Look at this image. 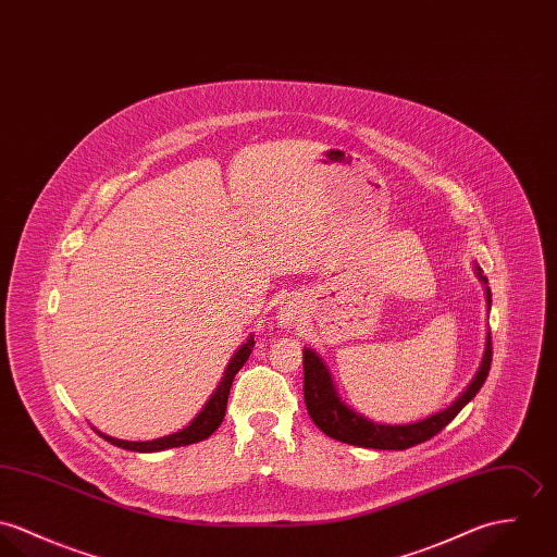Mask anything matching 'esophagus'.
Instances as JSON below:
<instances>
[{
    "mask_svg": "<svg viewBox=\"0 0 557 557\" xmlns=\"http://www.w3.org/2000/svg\"><path fill=\"white\" fill-rule=\"evenodd\" d=\"M297 320H299V308L295 304H286L284 308H280V313H277L280 326L293 329L297 324Z\"/></svg>",
    "mask_w": 557,
    "mask_h": 557,
    "instance_id": "esophagus-1",
    "label": "esophagus"
}]
</instances>
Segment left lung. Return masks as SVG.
<instances>
[{
	"mask_svg": "<svg viewBox=\"0 0 557 557\" xmlns=\"http://www.w3.org/2000/svg\"><path fill=\"white\" fill-rule=\"evenodd\" d=\"M474 273L485 286L487 309H492V290L487 286V277L483 275V269L479 264H474ZM490 366H492V335L487 333L485 352H483L479 371L474 373L470 384L459 393V397H455L450 406L414 423L386 425V423L370 421L361 412L352 410L346 401H342L324 359L315 350L304 348V395H306V406H308L311 421L329 437H335L352 446H363V448L404 450L442 432L459 414V410L468 401H472L474 395L481 391L483 382L487 380Z\"/></svg>",
	"mask_w": 557,
	"mask_h": 557,
	"instance_id": "left-lung-1",
	"label": "left lung"
}]
</instances>
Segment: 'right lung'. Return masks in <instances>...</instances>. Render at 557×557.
Wrapping results in <instances>:
<instances>
[{"label": "right lung", "instance_id": "1", "mask_svg": "<svg viewBox=\"0 0 557 557\" xmlns=\"http://www.w3.org/2000/svg\"><path fill=\"white\" fill-rule=\"evenodd\" d=\"M253 348V335H249L248 339L239 346V350L231 357V363L226 366L224 375L218 384V388L213 391V395L207 399V404L202 406V410L191 419V423L186 425L180 432L169 433L156 440H147V442H127V440H117L111 437L107 433L98 432L107 442L125 448V450H134V453H158V450H166V448H177V446H187L200 440H207L211 433L220 428V423L224 421L226 414V404H228V395H231V386L235 380V373L244 368V363L248 361L249 352Z\"/></svg>", "mask_w": 557, "mask_h": 557}]
</instances>
